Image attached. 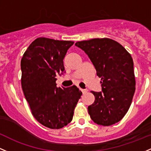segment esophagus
Listing matches in <instances>:
<instances>
[{"instance_id": "esophagus-1", "label": "esophagus", "mask_w": 151, "mask_h": 151, "mask_svg": "<svg viewBox=\"0 0 151 151\" xmlns=\"http://www.w3.org/2000/svg\"><path fill=\"white\" fill-rule=\"evenodd\" d=\"M81 91H82V93L84 94V93H86V92H87V89H81Z\"/></svg>"}]
</instances>
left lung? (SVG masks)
<instances>
[{
    "label": "left lung",
    "instance_id": "obj_1",
    "mask_svg": "<svg viewBox=\"0 0 151 151\" xmlns=\"http://www.w3.org/2000/svg\"><path fill=\"white\" fill-rule=\"evenodd\" d=\"M75 46L88 56L102 80V92H92L95 100L88 107L91 119L103 126L119 122L130 108L135 90L131 55L107 38L78 41Z\"/></svg>",
    "mask_w": 151,
    "mask_h": 151
}]
</instances>
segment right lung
I'll return each mask as SVG.
<instances>
[{"mask_svg": "<svg viewBox=\"0 0 151 151\" xmlns=\"http://www.w3.org/2000/svg\"><path fill=\"white\" fill-rule=\"evenodd\" d=\"M73 41L38 38L21 61V86L31 113L38 122L59 129L72 120L82 92L76 86L57 87V75L65 72L64 60Z\"/></svg>", "mask_w": 151, "mask_h": 151, "instance_id": "add662e5", "label": "right lung"}]
</instances>
